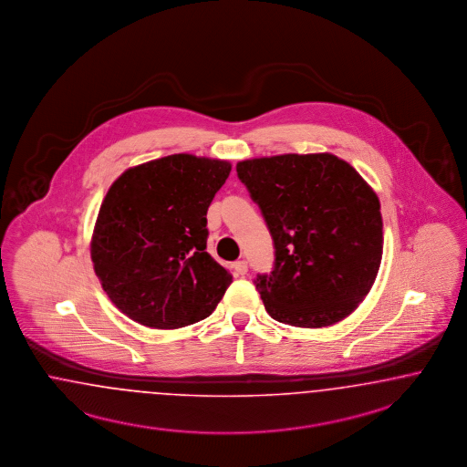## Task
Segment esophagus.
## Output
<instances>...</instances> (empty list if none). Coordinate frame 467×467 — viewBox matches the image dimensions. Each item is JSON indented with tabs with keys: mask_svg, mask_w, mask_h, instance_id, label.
Segmentation results:
<instances>
[{
	"mask_svg": "<svg viewBox=\"0 0 467 467\" xmlns=\"http://www.w3.org/2000/svg\"><path fill=\"white\" fill-rule=\"evenodd\" d=\"M233 267H234V271H236V275H246L248 273V264L246 261H238L233 264Z\"/></svg>",
	"mask_w": 467,
	"mask_h": 467,
	"instance_id": "1",
	"label": "esophagus"
}]
</instances>
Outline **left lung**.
Returning a JSON list of instances; mask_svg holds the SVG:
<instances>
[{"label":"left lung","instance_id":"left-lung-1","mask_svg":"<svg viewBox=\"0 0 467 467\" xmlns=\"http://www.w3.org/2000/svg\"><path fill=\"white\" fill-rule=\"evenodd\" d=\"M236 171L276 248L273 273L257 278L269 317L302 328L349 317L382 261V215L372 187L330 152L243 160Z\"/></svg>","mask_w":467,"mask_h":467}]
</instances>
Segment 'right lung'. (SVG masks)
I'll list each match as a JSON object with an SVG mask.
<instances>
[{
    "label": "right lung",
    "mask_w": 467,
    "mask_h": 467,
    "mask_svg": "<svg viewBox=\"0 0 467 467\" xmlns=\"http://www.w3.org/2000/svg\"><path fill=\"white\" fill-rule=\"evenodd\" d=\"M231 163L170 154L125 170L102 200L90 242L112 304L150 328L210 317L233 276L206 252V210Z\"/></svg>",
    "instance_id": "add662e5"
}]
</instances>
